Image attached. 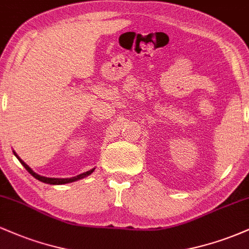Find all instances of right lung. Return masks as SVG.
I'll return each instance as SVG.
<instances>
[{"label":"right lung","mask_w":249,"mask_h":249,"mask_svg":"<svg viewBox=\"0 0 249 249\" xmlns=\"http://www.w3.org/2000/svg\"><path fill=\"white\" fill-rule=\"evenodd\" d=\"M14 154H15V156L17 157V159H18V160H19V162H21V164L23 165V166L25 167V170H27L28 172H29V173L31 174V176L34 177V178H36L37 180H39V181H42V182H45V184H50V185L69 184V182L76 181V180L83 179V178H85V177L90 176V174L92 173L93 171H95V168H92V170L87 171V172H84V173H82V174H78V176H77V177H72V178H47V177H42V176H39V174H37V173L34 172V171L31 170V168H30L29 166H28V165L25 164V162H24L23 160H22V159L19 158L18 156H17L16 152H14Z\"/></svg>","instance_id":"add662e5"}]
</instances>
